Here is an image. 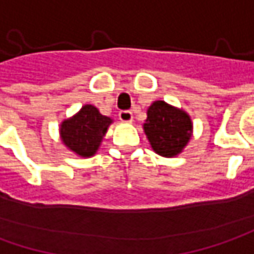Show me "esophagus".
<instances>
[{
  "mask_svg": "<svg viewBox=\"0 0 254 254\" xmlns=\"http://www.w3.org/2000/svg\"><path fill=\"white\" fill-rule=\"evenodd\" d=\"M119 117L123 123H130V121H133V113L130 110H123L119 113Z\"/></svg>",
  "mask_w": 254,
  "mask_h": 254,
  "instance_id": "esophagus-1",
  "label": "esophagus"
}]
</instances>
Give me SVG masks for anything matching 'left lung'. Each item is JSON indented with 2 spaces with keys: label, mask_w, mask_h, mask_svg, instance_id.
Segmentation results:
<instances>
[{
  "label": "left lung",
  "mask_w": 254,
  "mask_h": 254,
  "mask_svg": "<svg viewBox=\"0 0 254 254\" xmlns=\"http://www.w3.org/2000/svg\"><path fill=\"white\" fill-rule=\"evenodd\" d=\"M193 124L187 113L164 101H154L147 110L144 131L153 150L164 157L182 153L191 137Z\"/></svg>",
  "instance_id": "8db88e82"
}]
</instances>
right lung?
I'll list each match as a JSON object with an SVG mask.
<instances>
[{"label": "right lung", "mask_w": 254, "mask_h": 254, "mask_svg": "<svg viewBox=\"0 0 254 254\" xmlns=\"http://www.w3.org/2000/svg\"><path fill=\"white\" fill-rule=\"evenodd\" d=\"M111 123L113 120L103 116L98 108L87 104L74 117L63 121L60 128L61 140L75 154L90 157L98 150Z\"/></svg>", "instance_id": "1"}]
</instances>
